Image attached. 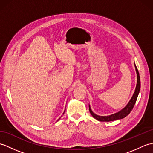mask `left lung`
<instances>
[{
	"label": "left lung",
	"instance_id": "obj_1",
	"mask_svg": "<svg viewBox=\"0 0 153 153\" xmlns=\"http://www.w3.org/2000/svg\"><path fill=\"white\" fill-rule=\"evenodd\" d=\"M135 68L136 70V73H137V85H136V87L135 89V92L133 95L132 97L131 98L130 100H129V102L127 104V105L124 107V108H122L121 110H120L119 112L112 114L111 115L109 116H99L96 114L94 113L91 108L89 104V112L93 116V118H95L96 120H99L100 122H110V121H114V120H120L123 118H125L127 116H128L131 110L134 108L135 104L136 102V100H137L138 95L140 91V88H141V81H140V76H139V74L137 67H136V65L135 64Z\"/></svg>",
	"mask_w": 153,
	"mask_h": 153
}]
</instances>
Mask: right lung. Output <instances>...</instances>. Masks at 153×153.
<instances>
[{"mask_svg":"<svg viewBox=\"0 0 153 153\" xmlns=\"http://www.w3.org/2000/svg\"><path fill=\"white\" fill-rule=\"evenodd\" d=\"M65 110H66V109H65ZM65 110H64V113L65 112ZM64 113H63V114H64ZM60 118H59V119H60ZM59 119H58V120H59Z\"/></svg>","mask_w":153,"mask_h":153,"instance_id":"right-lung-1","label":"right lung"}]
</instances>
